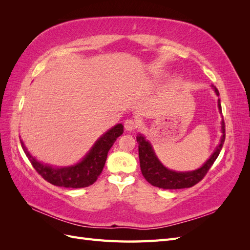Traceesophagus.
Instances as JSON below:
<instances>
[{"instance_id":"obj_1","label":"esophagus","mask_w":250,"mask_h":250,"mask_svg":"<svg viewBox=\"0 0 250 250\" xmlns=\"http://www.w3.org/2000/svg\"><path fill=\"white\" fill-rule=\"evenodd\" d=\"M124 127L127 131H132L138 127V122L133 119H127L124 123Z\"/></svg>"}]
</instances>
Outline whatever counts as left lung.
<instances>
[{"label": "left lung", "instance_id": "1", "mask_svg": "<svg viewBox=\"0 0 250 250\" xmlns=\"http://www.w3.org/2000/svg\"><path fill=\"white\" fill-rule=\"evenodd\" d=\"M211 87L214 88L216 95L219 96L218 89L214 85H211ZM218 107L220 112H222L220 100H218ZM221 125L222 137L219 146L216 148L214 153L210 155V157L201 168L190 172H176L164 167L163 164L156 157L151 144L146 141L142 134H138L137 142L139 144L140 166L143 176L145 177L149 184L157 188H166V190L191 188L196 184H198L206 176V174L210 169L211 166H213L214 162L217 160V157L222 149L225 140V126L223 121Z\"/></svg>", "mask_w": 250, "mask_h": 250}]
</instances>
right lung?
I'll use <instances>...</instances> for the list:
<instances>
[{
	"label": "right lung",
	"instance_id": "1",
	"mask_svg": "<svg viewBox=\"0 0 250 250\" xmlns=\"http://www.w3.org/2000/svg\"><path fill=\"white\" fill-rule=\"evenodd\" d=\"M123 131L122 124L113 126L99 138L80 163L64 168H53L40 163L28 152L21 140V144L33 168L44 180L57 187L78 188L93 185L98 179L104 168L109 149Z\"/></svg>",
	"mask_w": 250,
	"mask_h": 250
}]
</instances>
